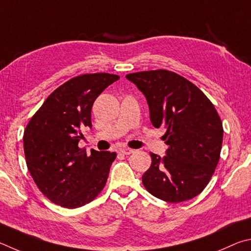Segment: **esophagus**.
Returning a JSON list of instances; mask_svg holds the SVG:
<instances>
[{"mask_svg":"<svg viewBox=\"0 0 251 251\" xmlns=\"http://www.w3.org/2000/svg\"><path fill=\"white\" fill-rule=\"evenodd\" d=\"M120 152L122 153V154L129 155V154H132L134 150H132V149H129V148H122V149H120Z\"/></svg>","mask_w":251,"mask_h":251,"instance_id":"34e87169","label":"esophagus"}]
</instances>
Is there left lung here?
<instances>
[{
	"label": "left lung",
	"mask_w": 251,
	"mask_h": 251,
	"mask_svg": "<svg viewBox=\"0 0 251 251\" xmlns=\"http://www.w3.org/2000/svg\"><path fill=\"white\" fill-rule=\"evenodd\" d=\"M146 96L154 128L165 129L166 155L150 153L142 176L146 190L162 201L179 203L207 186L221 156L223 123L206 95L194 83L166 69L128 74Z\"/></svg>",
	"instance_id": "left-lung-1"
}]
</instances>
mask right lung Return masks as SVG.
<instances>
[{
  "instance_id": "add662e5",
  "label": "right lung",
  "mask_w": 251,
  "mask_h": 251,
  "mask_svg": "<svg viewBox=\"0 0 251 251\" xmlns=\"http://www.w3.org/2000/svg\"><path fill=\"white\" fill-rule=\"evenodd\" d=\"M120 78L79 75L55 89L26 126V165L35 184L51 203L77 208L94 201L107 183L116 152L78 147L82 129L91 128V108L101 92Z\"/></svg>"
}]
</instances>
